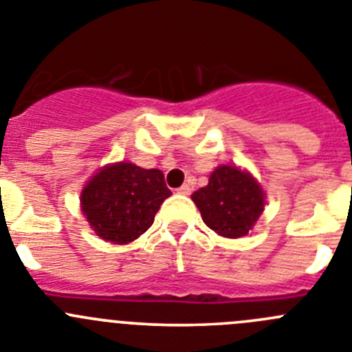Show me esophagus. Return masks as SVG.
Here are the masks:
<instances>
[{"label":"esophagus","instance_id":"esophagus-1","mask_svg":"<svg viewBox=\"0 0 352 352\" xmlns=\"http://www.w3.org/2000/svg\"><path fill=\"white\" fill-rule=\"evenodd\" d=\"M177 192H179V195H184V196L191 195V187L187 186V184H184V186H180L179 189H177Z\"/></svg>","mask_w":352,"mask_h":352}]
</instances>
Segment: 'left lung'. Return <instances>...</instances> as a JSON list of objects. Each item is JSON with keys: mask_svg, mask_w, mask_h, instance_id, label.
Masks as SVG:
<instances>
[{"mask_svg": "<svg viewBox=\"0 0 352 352\" xmlns=\"http://www.w3.org/2000/svg\"><path fill=\"white\" fill-rule=\"evenodd\" d=\"M191 198L203 222L224 238L248 234L265 205V195L257 180L231 165L217 166L208 186L198 189Z\"/></svg>", "mask_w": 352, "mask_h": 352, "instance_id": "1", "label": "left lung"}]
</instances>
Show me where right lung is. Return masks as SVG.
I'll return each instance as SVG.
<instances>
[{"mask_svg":"<svg viewBox=\"0 0 352 352\" xmlns=\"http://www.w3.org/2000/svg\"><path fill=\"white\" fill-rule=\"evenodd\" d=\"M170 195L161 170L121 161L91 177L81 192V210L95 234L114 245H126L153 226L154 215Z\"/></svg>","mask_w":352,"mask_h":352,"instance_id":"obj_1","label":"right lung"}]
</instances>
